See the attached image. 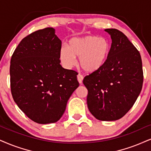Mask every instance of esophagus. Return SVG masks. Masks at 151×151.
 <instances>
[{
    "instance_id": "esophagus-1",
    "label": "esophagus",
    "mask_w": 151,
    "mask_h": 151,
    "mask_svg": "<svg viewBox=\"0 0 151 151\" xmlns=\"http://www.w3.org/2000/svg\"><path fill=\"white\" fill-rule=\"evenodd\" d=\"M77 78H78V81L80 84H82V83H83V76L81 75V74H78L77 76Z\"/></svg>"
}]
</instances>
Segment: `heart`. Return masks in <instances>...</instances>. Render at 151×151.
Segmentation results:
<instances>
[{
  "instance_id": "b5f03b06",
  "label": "heart",
  "mask_w": 151,
  "mask_h": 151,
  "mask_svg": "<svg viewBox=\"0 0 151 151\" xmlns=\"http://www.w3.org/2000/svg\"><path fill=\"white\" fill-rule=\"evenodd\" d=\"M109 52L110 43L106 38L88 35L70 39L68 46L61 47L59 58L64 66L71 68L76 64V57H79L81 68L93 73L104 66Z\"/></svg>"
}]
</instances>
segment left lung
<instances>
[{"label":"left lung","mask_w":151,"mask_h":151,"mask_svg":"<svg viewBox=\"0 0 151 151\" xmlns=\"http://www.w3.org/2000/svg\"><path fill=\"white\" fill-rule=\"evenodd\" d=\"M112 43L101 68L85 76L89 111L97 120L114 121L133 106L142 89L144 75L139 52L118 29H105Z\"/></svg>","instance_id":"obj_1"}]
</instances>
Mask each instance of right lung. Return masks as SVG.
<instances>
[{"mask_svg": "<svg viewBox=\"0 0 151 151\" xmlns=\"http://www.w3.org/2000/svg\"><path fill=\"white\" fill-rule=\"evenodd\" d=\"M61 41L45 28L23 38L10 61L11 92L18 107L39 124L57 122L79 86L77 72L61 66Z\"/></svg>", "mask_w": 151, "mask_h": 151, "instance_id": "1", "label": "right lung"}]
</instances>
